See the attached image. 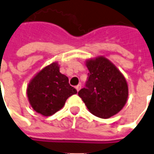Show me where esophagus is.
Here are the masks:
<instances>
[{"label": "esophagus", "instance_id": "obj_1", "mask_svg": "<svg viewBox=\"0 0 154 154\" xmlns=\"http://www.w3.org/2000/svg\"><path fill=\"white\" fill-rule=\"evenodd\" d=\"M81 88H82V85H81V84H78L77 86H76V89H77V92H78V91L80 90Z\"/></svg>", "mask_w": 154, "mask_h": 154}]
</instances>
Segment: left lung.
Masks as SVG:
<instances>
[{"label":"left lung","mask_w":154,"mask_h":154,"mask_svg":"<svg viewBox=\"0 0 154 154\" xmlns=\"http://www.w3.org/2000/svg\"><path fill=\"white\" fill-rule=\"evenodd\" d=\"M89 73L85 88L78 95L92 114L108 118L124 107L128 88L126 79L118 68L105 57L87 61Z\"/></svg>","instance_id":"8db88e82"}]
</instances>
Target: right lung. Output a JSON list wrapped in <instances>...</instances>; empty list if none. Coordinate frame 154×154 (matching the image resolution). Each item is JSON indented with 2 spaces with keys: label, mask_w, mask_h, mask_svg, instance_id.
<instances>
[{
  "label": "right lung",
  "mask_w": 154,
  "mask_h": 154,
  "mask_svg": "<svg viewBox=\"0 0 154 154\" xmlns=\"http://www.w3.org/2000/svg\"><path fill=\"white\" fill-rule=\"evenodd\" d=\"M70 86L68 77L53 62L36 74L27 88V97L32 108L43 116H51L62 108L66 99L77 93Z\"/></svg>",
  "instance_id": "right-lung-1"
}]
</instances>
